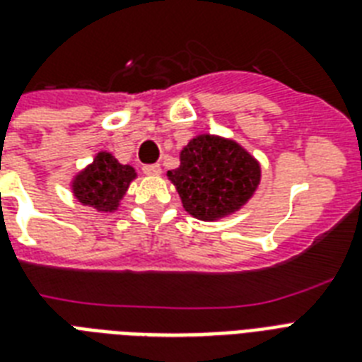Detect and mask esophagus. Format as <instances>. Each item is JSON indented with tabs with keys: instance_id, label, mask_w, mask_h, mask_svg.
Segmentation results:
<instances>
[{
	"instance_id": "esophagus-1",
	"label": "esophagus",
	"mask_w": 362,
	"mask_h": 362,
	"mask_svg": "<svg viewBox=\"0 0 362 362\" xmlns=\"http://www.w3.org/2000/svg\"><path fill=\"white\" fill-rule=\"evenodd\" d=\"M142 173L146 176H159L161 175V167H159V165H144V167H142Z\"/></svg>"
}]
</instances>
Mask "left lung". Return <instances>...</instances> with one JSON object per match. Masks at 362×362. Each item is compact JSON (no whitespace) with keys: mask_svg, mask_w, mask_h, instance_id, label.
I'll use <instances>...</instances> for the list:
<instances>
[{"mask_svg":"<svg viewBox=\"0 0 362 362\" xmlns=\"http://www.w3.org/2000/svg\"><path fill=\"white\" fill-rule=\"evenodd\" d=\"M167 178L187 214L218 221L237 214L261 184V163L233 139L201 133L180 150V167Z\"/></svg>","mask_w":362,"mask_h":362,"instance_id":"1","label":"left lung"}]
</instances>
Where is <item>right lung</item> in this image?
Listing matches in <instances>:
<instances>
[{
	"mask_svg": "<svg viewBox=\"0 0 362 362\" xmlns=\"http://www.w3.org/2000/svg\"><path fill=\"white\" fill-rule=\"evenodd\" d=\"M135 178L136 173L131 165L120 163L112 153L101 150L92 163L73 176L69 186L73 197L81 204L101 214H112L120 209L122 199Z\"/></svg>",
	"mask_w": 362,
	"mask_h": 362,
	"instance_id": "1",
	"label": "right lung"
}]
</instances>
